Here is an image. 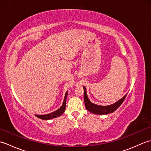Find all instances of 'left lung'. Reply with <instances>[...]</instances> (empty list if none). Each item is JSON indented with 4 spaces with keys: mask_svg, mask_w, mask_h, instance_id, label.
Here are the masks:
<instances>
[{
    "mask_svg": "<svg viewBox=\"0 0 151 151\" xmlns=\"http://www.w3.org/2000/svg\"><path fill=\"white\" fill-rule=\"evenodd\" d=\"M83 88H84V103L86 109H87L89 111H90L91 113L97 115H106L110 113H113V112L116 110L121 105V104L123 103V102L124 101L125 98H126L127 95H125L123 98H121L120 100L115 102L114 104L107 106H101L93 103V102L89 101L87 95V92H86V87L83 86Z\"/></svg>",
    "mask_w": 151,
    "mask_h": 151,
    "instance_id": "1",
    "label": "left lung"
}]
</instances>
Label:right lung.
Returning <instances> with one entry per match:
<instances>
[{
	"label": "right lung",
	"mask_w": 151,
	"mask_h": 151,
	"mask_svg": "<svg viewBox=\"0 0 151 151\" xmlns=\"http://www.w3.org/2000/svg\"><path fill=\"white\" fill-rule=\"evenodd\" d=\"M67 95H68V91H66L65 97H64V99L63 101V104L62 106H61V107L59 109H58L57 110L54 111L53 112H51L50 114H47L45 115H36L37 117L43 120H49V119H54V118L61 116L65 110L66 99H67Z\"/></svg>",
	"instance_id": "add662e5"
}]
</instances>
